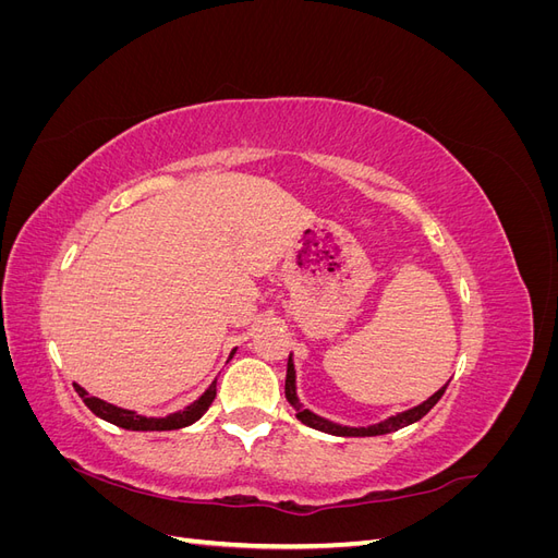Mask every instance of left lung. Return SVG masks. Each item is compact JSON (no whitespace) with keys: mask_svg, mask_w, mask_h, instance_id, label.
Masks as SVG:
<instances>
[{"mask_svg":"<svg viewBox=\"0 0 558 558\" xmlns=\"http://www.w3.org/2000/svg\"><path fill=\"white\" fill-rule=\"evenodd\" d=\"M445 388H447V386H442L440 391L433 393L426 402L416 404V408H412V410H408V412H402V414H396V416H391V418H386V421H381V424H375V426H369V428H347V426H337V424H332V421L320 418V416L312 414L310 410L302 408L298 396H295V367H293L291 356H289V367H286V400H289V404L295 410V416L302 421V424L310 426V428L324 430V433H330V435H342V437L384 435V433H393V430H398V428H402V426H410V424H414V421H418L421 416H426V414L435 408L437 400L442 398Z\"/></svg>","mask_w":558,"mask_h":558,"instance_id":"obj_1","label":"left lung"}]
</instances>
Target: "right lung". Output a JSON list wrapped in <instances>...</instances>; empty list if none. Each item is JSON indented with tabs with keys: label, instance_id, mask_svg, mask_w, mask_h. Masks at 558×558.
I'll return each mask as SVG.
<instances>
[{
	"label": "right lung",
	"instance_id": "obj_1",
	"mask_svg": "<svg viewBox=\"0 0 558 558\" xmlns=\"http://www.w3.org/2000/svg\"><path fill=\"white\" fill-rule=\"evenodd\" d=\"M232 353H230V359H232ZM74 386H76V393L81 396V400L88 404V410L95 416L105 418V421H109V424H113L118 428H125V430H177V428H185V426L195 424V421L209 410V404L216 398V381H214L207 388V391L202 393L193 404H189V408H185V410H181L177 414H170V416H165V418H146V416L134 414L130 410L116 408V404H109V402L99 400L95 396H88L78 384H74Z\"/></svg>",
	"mask_w": 558,
	"mask_h": 558
}]
</instances>
